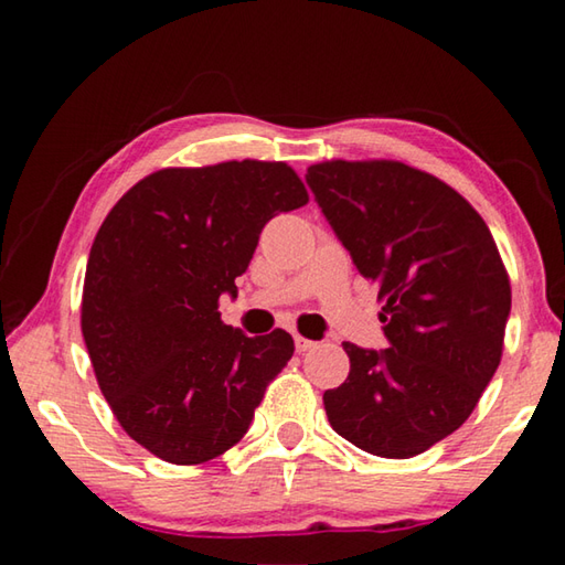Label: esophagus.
I'll return each mask as SVG.
<instances>
[{
	"label": "esophagus",
	"instance_id": "34e87169",
	"mask_svg": "<svg viewBox=\"0 0 565 565\" xmlns=\"http://www.w3.org/2000/svg\"><path fill=\"white\" fill-rule=\"evenodd\" d=\"M294 343H296V351H299V353L311 351L313 347H317V341H309V339H303V337H294Z\"/></svg>",
	"mask_w": 565,
	"mask_h": 565
}]
</instances>
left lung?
I'll return each mask as SVG.
<instances>
[{
  "mask_svg": "<svg viewBox=\"0 0 565 565\" xmlns=\"http://www.w3.org/2000/svg\"><path fill=\"white\" fill-rule=\"evenodd\" d=\"M306 184L384 299L388 349L343 343L351 371L323 394L333 431L411 458L471 416L501 363L511 284L489 226L441 179L401 161H323Z\"/></svg>",
  "mask_w": 565,
  "mask_h": 565,
  "instance_id": "obj_1",
  "label": "left lung"
}]
</instances>
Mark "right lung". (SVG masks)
<instances>
[{"instance_id": "add662e5", "label": "right lung", "mask_w": 565, "mask_h": 565, "mask_svg": "<svg viewBox=\"0 0 565 565\" xmlns=\"http://www.w3.org/2000/svg\"><path fill=\"white\" fill-rule=\"evenodd\" d=\"M309 202L284 161L161 169L134 184L94 238L82 333L114 416L134 441L191 466L242 441L294 353L276 329L246 337L218 313L236 299L269 218Z\"/></svg>"}]
</instances>
